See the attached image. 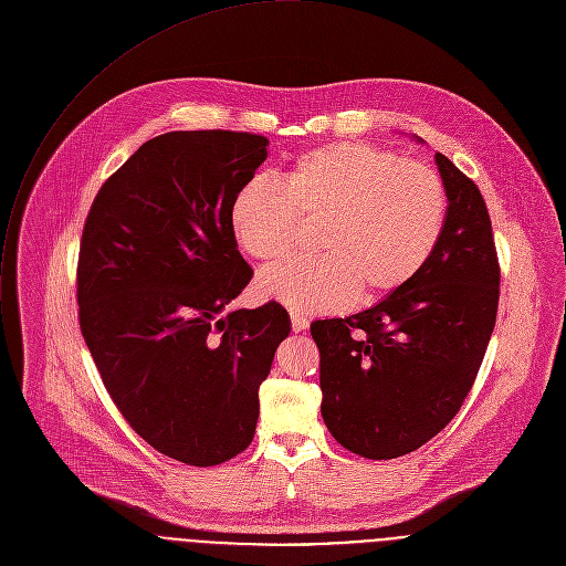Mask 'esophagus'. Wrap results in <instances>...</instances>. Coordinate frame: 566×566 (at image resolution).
<instances>
[{"mask_svg":"<svg viewBox=\"0 0 566 566\" xmlns=\"http://www.w3.org/2000/svg\"><path fill=\"white\" fill-rule=\"evenodd\" d=\"M291 326H293V333H304L308 328V319L297 315V313H293L291 315Z\"/></svg>","mask_w":566,"mask_h":566,"instance_id":"34e87169","label":"esophagus"}]
</instances>
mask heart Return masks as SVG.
Returning <instances> with one entry per match:
<instances>
[{
    "label": "heart",
    "instance_id": "obj_1",
    "mask_svg": "<svg viewBox=\"0 0 566 566\" xmlns=\"http://www.w3.org/2000/svg\"><path fill=\"white\" fill-rule=\"evenodd\" d=\"M446 209L432 167L342 140L293 158L280 185L258 178L240 187L229 222L247 255L275 260L289 251L297 216L322 218V255L264 269L255 291L295 313H328L357 293L379 297L412 280L441 238Z\"/></svg>",
    "mask_w": 566,
    "mask_h": 566
}]
</instances>
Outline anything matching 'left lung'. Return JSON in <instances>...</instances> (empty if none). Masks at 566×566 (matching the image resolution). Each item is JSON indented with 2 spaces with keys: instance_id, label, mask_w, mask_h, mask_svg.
<instances>
[{
  "instance_id": "1",
  "label": "left lung",
  "mask_w": 566,
  "mask_h": 566,
  "mask_svg": "<svg viewBox=\"0 0 566 566\" xmlns=\"http://www.w3.org/2000/svg\"><path fill=\"white\" fill-rule=\"evenodd\" d=\"M434 163L448 211L428 262L373 308L311 324L324 423L373 461L419 450L457 417L496 324L501 271L485 200L448 156Z\"/></svg>"
}]
</instances>
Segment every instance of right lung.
<instances>
[{
	"mask_svg": "<svg viewBox=\"0 0 566 566\" xmlns=\"http://www.w3.org/2000/svg\"><path fill=\"white\" fill-rule=\"evenodd\" d=\"M266 147L247 132L160 134L105 180L83 227L78 324L101 379L138 437L193 468L249 448L291 333L275 302L229 311L253 275L229 209Z\"/></svg>",
	"mask_w": 566,
	"mask_h": 566,
	"instance_id": "right-lung-1",
	"label": "right lung"
}]
</instances>
